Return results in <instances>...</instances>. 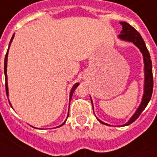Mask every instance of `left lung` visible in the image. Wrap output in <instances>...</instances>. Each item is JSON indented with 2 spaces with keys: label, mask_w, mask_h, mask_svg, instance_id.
Masks as SVG:
<instances>
[{
  "label": "left lung",
  "mask_w": 157,
  "mask_h": 157,
  "mask_svg": "<svg viewBox=\"0 0 157 157\" xmlns=\"http://www.w3.org/2000/svg\"><path fill=\"white\" fill-rule=\"evenodd\" d=\"M120 24L123 26V30L121 31V33L118 35L119 39L125 40V41L132 42L134 44L136 45L141 51L143 57H144V63H145V92H144L143 98L137 111L132 116V118L128 120V123L124 124L126 126V125H129L132 124L139 118V116L141 114V113L144 111V109H145V107L147 106L151 98L152 91H153V75H152V63L151 55L140 34L136 31L135 28H133L127 22H121ZM98 121L102 123V124L109 125L99 119Z\"/></svg>",
  "instance_id": "left-lung-1"
}]
</instances>
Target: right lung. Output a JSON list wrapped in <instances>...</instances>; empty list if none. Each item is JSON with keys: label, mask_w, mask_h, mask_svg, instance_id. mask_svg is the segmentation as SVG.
Here are the masks:
<instances>
[{"label": "right lung", "mask_w": 157, "mask_h": 157, "mask_svg": "<svg viewBox=\"0 0 157 157\" xmlns=\"http://www.w3.org/2000/svg\"><path fill=\"white\" fill-rule=\"evenodd\" d=\"M14 38V34L12 35V39H11V41H10V44H9V47H10V45H11V43H12V39ZM9 47L8 49H7V52H6V57H5V62H4V73H5V79H6V96H8V87H7V75H6V66H7V55H8V50H9ZM79 86V83H75V85L73 86V87H72L71 91V95H70V100L71 99V97L73 95V93L75 92V88ZM66 121V120H65ZM65 121L61 125H59V126H62V125L65 124Z\"/></svg>", "instance_id": "right-lung-1"}]
</instances>
